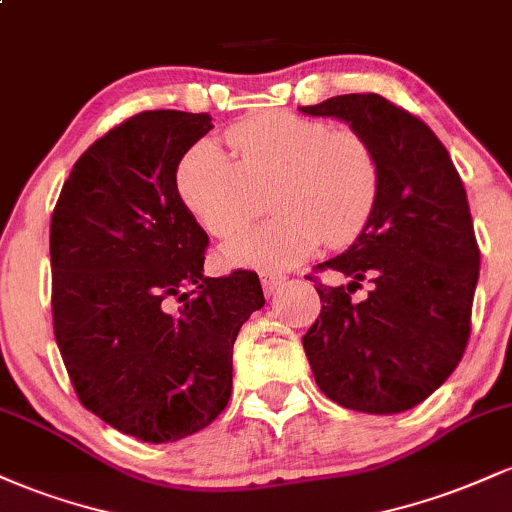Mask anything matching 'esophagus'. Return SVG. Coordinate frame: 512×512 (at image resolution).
<instances>
[{"instance_id": "esophagus-1", "label": "esophagus", "mask_w": 512, "mask_h": 512, "mask_svg": "<svg viewBox=\"0 0 512 512\" xmlns=\"http://www.w3.org/2000/svg\"><path fill=\"white\" fill-rule=\"evenodd\" d=\"M284 284H286V276H284V274H272V272L262 274V289H264V296H274L276 291L284 289Z\"/></svg>"}]
</instances>
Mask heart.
<instances>
[{"label":"heart","instance_id":"1","mask_svg":"<svg viewBox=\"0 0 512 512\" xmlns=\"http://www.w3.org/2000/svg\"><path fill=\"white\" fill-rule=\"evenodd\" d=\"M233 158L211 142L178 168L182 204L214 238L243 233L272 202L276 219L223 248L231 267L284 272L327 245L351 243L380 195V161L354 129H330L284 110L252 115L226 132Z\"/></svg>","mask_w":512,"mask_h":512}]
</instances>
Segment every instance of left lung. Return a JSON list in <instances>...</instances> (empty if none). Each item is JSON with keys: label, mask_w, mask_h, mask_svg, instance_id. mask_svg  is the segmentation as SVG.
I'll return each mask as SVG.
<instances>
[{"label": "left lung", "mask_w": 512, "mask_h": 512, "mask_svg": "<svg viewBox=\"0 0 512 512\" xmlns=\"http://www.w3.org/2000/svg\"><path fill=\"white\" fill-rule=\"evenodd\" d=\"M301 113L346 122L380 161V195L366 228L320 264L349 284L308 276L322 310L303 337L305 356L332 402L399 414L436 392L467 346L479 279L467 192L431 127L378 93L334 96ZM363 278L374 289L351 302Z\"/></svg>", "instance_id": "obj_1"}]
</instances>
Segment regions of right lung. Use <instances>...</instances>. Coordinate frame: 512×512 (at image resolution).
I'll return each instance as SVG.
<instances>
[{
	"label": "right lung",
	"mask_w": 512,
	"mask_h": 512,
	"mask_svg": "<svg viewBox=\"0 0 512 512\" xmlns=\"http://www.w3.org/2000/svg\"><path fill=\"white\" fill-rule=\"evenodd\" d=\"M207 113L146 110L74 163L50 221L52 325L88 411L144 443L226 409L233 344L264 305L255 272L204 276L209 238L178 192Z\"/></svg>",
	"instance_id": "add662e5"
}]
</instances>
